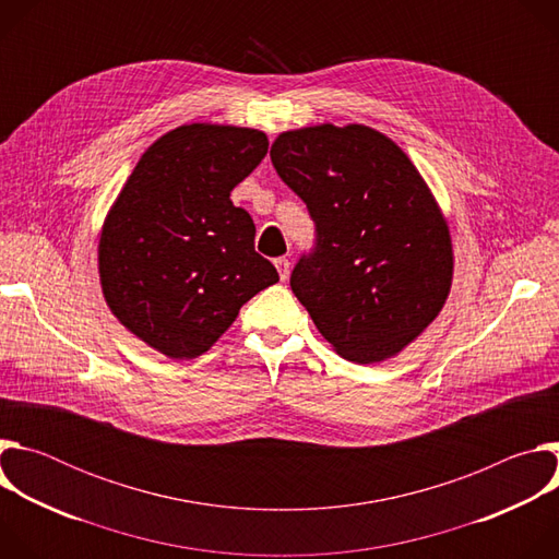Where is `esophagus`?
Segmentation results:
<instances>
[{
    "label": "esophagus",
    "mask_w": 559,
    "mask_h": 559,
    "mask_svg": "<svg viewBox=\"0 0 559 559\" xmlns=\"http://www.w3.org/2000/svg\"><path fill=\"white\" fill-rule=\"evenodd\" d=\"M274 265H276V270H278L281 281H287V276H289V259L281 257V259H276V261H274Z\"/></svg>",
    "instance_id": "obj_1"
}]
</instances>
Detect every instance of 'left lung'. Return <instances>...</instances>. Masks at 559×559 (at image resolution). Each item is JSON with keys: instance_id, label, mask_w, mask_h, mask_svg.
<instances>
[{"instance_id": "1", "label": "left lung", "mask_w": 559, "mask_h": 559, "mask_svg": "<svg viewBox=\"0 0 559 559\" xmlns=\"http://www.w3.org/2000/svg\"><path fill=\"white\" fill-rule=\"evenodd\" d=\"M270 156L316 223L292 292L345 360L397 356L436 321L453 281L449 225L427 181L362 123L281 132Z\"/></svg>"}]
</instances>
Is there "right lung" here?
Returning <instances> with one entry per match:
<instances>
[{
	"label": "right lung",
	"mask_w": 559,
	"mask_h": 559,
	"mask_svg": "<svg viewBox=\"0 0 559 559\" xmlns=\"http://www.w3.org/2000/svg\"><path fill=\"white\" fill-rule=\"evenodd\" d=\"M254 128L186 123L139 158L99 234V281L117 321L173 360L205 354L278 281L254 221L229 192L267 154Z\"/></svg>",
	"instance_id": "add662e5"
}]
</instances>
